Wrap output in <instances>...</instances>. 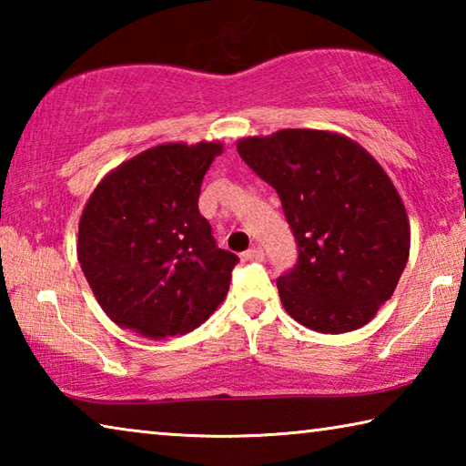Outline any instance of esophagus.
Masks as SVG:
<instances>
[{"label":"esophagus","instance_id":"1","mask_svg":"<svg viewBox=\"0 0 466 466\" xmlns=\"http://www.w3.org/2000/svg\"><path fill=\"white\" fill-rule=\"evenodd\" d=\"M263 258H265V252L258 247H252L247 252H242V261H263Z\"/></svg>","mask_w":466,"mask_h":466}]
</instances>
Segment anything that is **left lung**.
Wrapping results in <instances>:
<instances>
[{
  "label": "left lung",
  "instance_id": "1",
  "mask_svg": "<svg viewBox=\"0 0 466 466\" xmlns=\"http://www.w3.org/2000/svg\"><path fill=\"white\" fill-rule=\"evenodd\" d=\"M236 147L278 191L296 236L298 261L278 278L283 309L319 333L368 325L390 299L411 247L405 205L389 175L333 131L281 129Z\"/></svg>",
  "mask_w": 466,
  "mask_h": 466
}]
</instances>
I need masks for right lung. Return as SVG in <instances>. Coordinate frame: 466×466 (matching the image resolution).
<instances>
[{
	"label": "right lung",
	"instance_id": "right-lung-1",
	"mask_svg": "<svg viewBox=\"0 0 466 466\" xmlns=\"http://www.w3.org/2000/svg\"><path fill=\"white\" fill-rule=\"evenodd\" d=\"M219 141L162 144L110 170L80 218L77 261L100 309L149 339L185 335L224 302L234 252L199 214Z\"/></svg>",
	"mask_w": 466,
	"mask_h": 466
}]
</instances>
